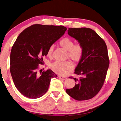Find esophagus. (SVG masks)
I'll return each mask as SVG.
<instances>
[{"label":"esophagus","instance_id":"1","mask_svg":"<svg viewBox=\"0 0 121 121\" xmlns=\"http://www.w3.org/2000/svg\"><path fill=\"white\" fill-rule=\"evenodd\" d=\"M59 78H60V79L63 80H66V79H67V78H66V77H63V76H62V75H59Z\"/></svg>","mask_w":121,"mask_h":121}]
</instances>
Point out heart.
<instances>
[{
    "label": "heart",
    "instance_id": "heart-1",
    "mask_svg": "<svg viewBox=\"0 0 121 121\" xmlns=\"http://www.w3.org/2000/svg\"><path fill=\"white\" fill-rule=\"evenodd\" d=\"M74 42L69 38H64L59 41V44L65 50L69 51V57L75 62H79L81 60L83 56V48L81 44H76L74 45ZM54 47L50 46L48 50L47 55L52 57ZM50 67L55 72L60 75H65L73 69L72 62L70 60L60 62L56 61L52 63Z\"/></svg>",
    "mask_w": 121,
    "mask_h": 121
}]
</instances>
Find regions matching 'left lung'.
Instances as JSON below:
<instances>
[{
  "mask_svg": "<svg viewBox=\"0 0 121 121\" xmlns=\"http://www.w3.org/2000/svg\"><path fill=\"white\" fill-rule=\"evenodd\" d=\"M67 33L81 44L83 56L74 72L81 77L79 79L73 78L75 85L66 91L77 100H88L98 94L104 83L109 64L107 46L102 38L89 28L69 27Z\"/></svg>",
  "mask_w": 121,
  "mask_h": 121,
  "instance_id": "obj_1",
  "label": "left lung"
}]
</instances>
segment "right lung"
Instances as JSON below:
<instances>
[{"label": "right lung", "mask_w": 121, "mask_h": 121, "mask_svg": "<svg viewBox=\"0 0 121 121\" xmlns=\"http://www.w3.org/2000/svg\"><path fill=\"white\" fill-rule=\"evenodd\" d=\"M66 30L62 25L35 24L18 36L10 52V71L15 86L23 96L40 98L48 91L51 79L57 77L50 69L39 73L38 67L50 47Z\"/></svg>", "instance_id": "right-lung-1"}]
</instances>
